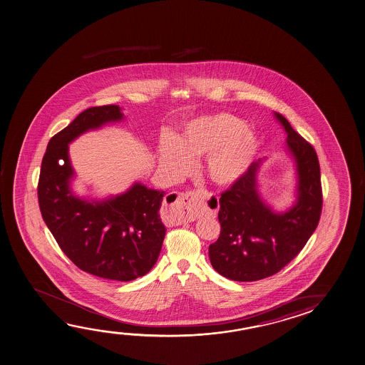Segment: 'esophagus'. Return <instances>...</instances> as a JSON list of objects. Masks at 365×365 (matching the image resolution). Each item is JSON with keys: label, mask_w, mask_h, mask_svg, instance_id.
I'll return each instance as SVG.
<instances>
[{"label": "esophagus", "mask_w": 365, "mask_h": 365, "mask_svg": "<svg viewBox=\"0 0 365 365\" xmlns=\"http://www.w3.org/2000/svg\"><path fill=\"white\" fill-rule=\"evenodd\" d=\"M175 203H182L187 207L185 211V220H193L196 219L200 213V207H201V201L197 196L195 192H182V193H177V192H172L167 195V202H165V211L169 217L175 219L177 217V213L174 211V208L172 207Z\"/></svg>", "instance_id": "1"}]
</instances>
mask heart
Segmentation results:
<instances>
[{"label":"heart","instance_id":"1","mask_svg":"<svg viewBox=\"0 0 365 365\" xmlns=\"http://www.w3.org/2000/svg\"><path fill=\"white\" fill-rule=\"evenodd\" d=\"M255 131L230 113H215L185 123L174 139L164 138L158 148L163 172L180 178L190 172L192 158L206 157L205 170L215 185H234L247 173L260 149Z\"/></svg>","mask_w":365,"mask_h":365}]
</instances>
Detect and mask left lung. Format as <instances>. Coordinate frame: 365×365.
I'll use <instances>...</instances> for the list:
<instances>
[{
    "instance_id": "obj_1",
    "label": "left lung",
    "mask_w": 365,
    "mask_h": 365,
    "mask_svg": "<svg viewBox=\"0 0 365 365\" xmlns=\"http://www.w3.org/2000/svg\"><path fill=\"white\" fill-rule=\"evenodd\" d=\"M287 133V152L294 160L297 200L275 212L260 198L258 172L262 159L220 198L217 242L208 247L215 270L231 281L254 282L278 273L297 257L316 230L322 210L319 158L314 146L274 113Z\"/></svg>"
}]
</instances>
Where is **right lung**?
<instances>
[{"instance_id": "obj_1", "label": "right lung", "mask_w": 365, "mask_h": 365, "mask_svg": "<svg viewBox=\"0 0 365 365\" xmlns=\"http://www.w3.org/2000/svg\"><path fill=\"white\" fill-rule=\"evenodd\" d=\"M123 118L118 105L90 107L54 135L41 162L38 200L48 229L79 269L129 282L157 263L165 236L159 216L164 192L136 182L102 201L79 198L71 190L74 170L68 155V144L79 135Z\"/></svg>"}]
</instances>
